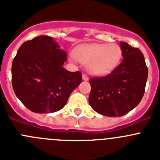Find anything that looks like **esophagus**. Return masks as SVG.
Segmentation results:
<instances>
[{
  "label": "esophagus",
  "mask_w": 160,
  "mask_h": 160,
  "mask_svg": "<svg viewBox=\"0 0 160 160\" xmlns=\"http://www.w3.org/2000/svg\"><path fill=\"white\" fill-rule=\"evenodd\" d=\"M82 79L83 80H84V81H88L89 80V78H88V76L87 75V74H82Z\"/></svg>",
  "instance_id": "1"
}]
</instances>
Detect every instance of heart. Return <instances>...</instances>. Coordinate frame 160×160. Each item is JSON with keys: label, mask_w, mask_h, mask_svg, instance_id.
<instances>
[{"label": "heart", "mask_w": 160, "mask_h": 160, "mask_svg": "<svg viewBox=\"0 0 160 160\" xmlns=\"http://www.w3.org/2000/svg\"><path fill=\"white\" fill-rule=\"evenodd\" d=\"M122 49L115 43L92 44L78 47L72 60L87 66V70L94 75L102 76L111 73L119 64Z\"/></svg>", "instance_id": "heart-1"}]
</instances>
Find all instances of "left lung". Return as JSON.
Masks as SVG:
<instances>
[{
    "label": "left lung",
    "instance_id": "left-lung-1",
    "mask_svg": "<svg viewBox=\"0 0 160 160\" xmlns=\"http://www.w3.org/2000/svg\"><path fill=\"white\" fill-rule=\"evenodd\" d=\"M122 59L110 74L90 79L89 103L97 113L118 117L128 114L140 102L148 70L142 52L120 42Z\"/></svg>",
    "mask_w": 160,
    "mask_h": 160
}]
</instances>
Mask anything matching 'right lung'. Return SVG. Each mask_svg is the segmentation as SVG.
<instances>
[{
	"label": "right lung",
	"mask_w": 160,
	"mask_h": 160,
	"mask_svg": "<svg viewBox=\"0 0 160 160\" xmlns=\"http://www.w3.org/2000/svg\"><path fill=\"white\" fill-rule=\"evenodd\" d=\"M66 51L51 37H37L20 46L12 64L14 93L29 110L53 113L62 109L82 82V73L63 68Z\"/></svg>",
	"instance_id": "right-lung-1"
}]
</instances>
